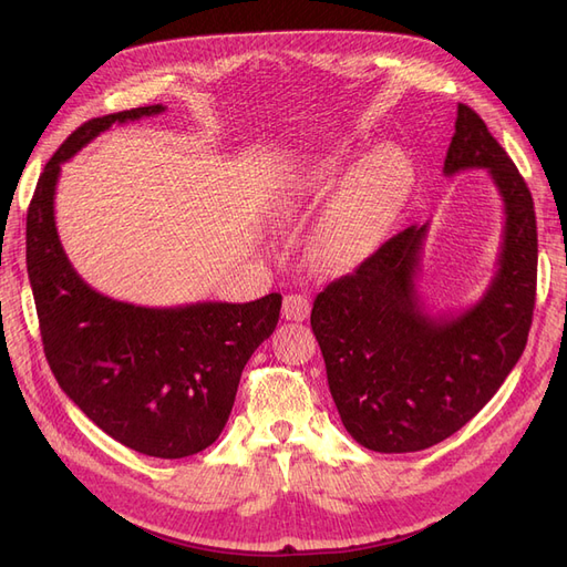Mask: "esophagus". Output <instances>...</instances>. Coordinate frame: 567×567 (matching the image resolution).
I'll return each instance as SVG.
<instances>
[{
    "label": "esophagus",
    "mask_w": 567,
    "mask_h": 567,
    "mask_svg": "<svg viewBox=\"0 0 567 567\" xmlns=\"http://www.w3.org/2000/svg\"><path fill=\"white\" fill-rule=\"evenodd\" d=\"M310 310H312V305H310V300H307L305 296L290 293V296L284 298V310H281V315H284V319H288V321H305L307 317H310Z\"/></svg>",
    "instance_id": "esophagus-1"
}]
</instances>
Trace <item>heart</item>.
Wrapping results in <instances>:
<instances>
[{
	"label": "heart",
	"mask_w": 567,
	"mask_h": 567,
	"mask_svg": "<svg viewBox=\"0 0 567 567\" xmlns=\"http://www.w3.org/2000/svg\"><path fill=\"white\" fill-rule=\"evenodd\" d=\"M352 167L348 148H333L269 194L271 215L284 221L307 213L340 188L312 238V257L331 271H348L367 260L409 192L404 163L388 151L373 153L354 173Z\"/></svg>",
	"instance_id": "b5f03b06"
}]
</instances>
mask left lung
<instances>
[{"instance_id": "1", "label": "left lung", "mask_w": 567, "mask_h": 567, "mask_svg": "<svg viewBox=\"0 0 567 567\" xmlns=\"http://www.w3.org/2000/svg\"><path fill=\"white\" fill-rule=\"evenodd\" d=\"M463 169H487L504 203L502 250L483 298L452 317L425 310L416 277L427 225H414L326 286L312 307L340 421L373 452H421L454 435L525 350L537 290L535 203L483 117L458 104L442 173Z\"/></svg>"}]
</instances>
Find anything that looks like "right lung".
Listing matches in <instances>:
<instances>
[{
  "mask_svg": "<svg viewBox=\"0 0 567 567\" xmlns=\"http://www.w3.org/2000/svg\"><path fill=\"white\" fill-rule=\"evenodd\" d=\"M163 111L156 104L94 117L68 136L32 194L25 262L44 354L61 390L125 447L182 458L210 447L227 425L244 367L277 329L281 296L182 307L113 300L73 269L54 219L61 165L113 123Z\"/></svg>",
  "mask_w": 567,
  "mask_h": 567,
  "instance_id": "right-lung-1",
  "label": "right lung"
}]
</instances>
